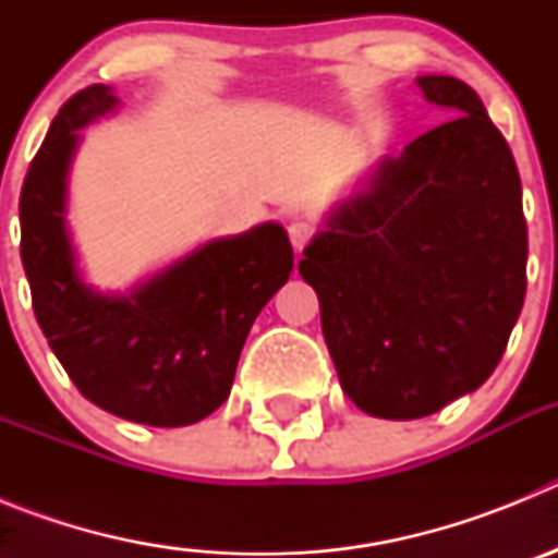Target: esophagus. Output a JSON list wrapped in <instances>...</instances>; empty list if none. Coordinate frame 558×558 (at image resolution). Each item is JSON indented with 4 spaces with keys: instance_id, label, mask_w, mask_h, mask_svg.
Instances as JSON below:
<instances>
[{
    "instance_id": "34e87169",
    "label": "esophagus",
    "mask_w": 558,
    "mask_h": 558,
    "mask_svg": "<svg viewBox=\"0 0 558 558\" xmlns=\"http://www.w3.org/2000/svg\"><path fill=\"white\" fill-rule=\"evenodd\" d=\"M288 234H290V243H293V248L302 251L304 245L313 240L315 229H313V223H304V220H293V223L288 226Z\"/></svg>"
}]
</instances>
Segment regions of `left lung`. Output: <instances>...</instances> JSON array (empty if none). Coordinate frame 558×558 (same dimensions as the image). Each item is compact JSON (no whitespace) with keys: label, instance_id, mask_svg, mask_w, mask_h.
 <instances>
[{"label":"left lung","instance_id":"1","mask_svg":"<svg viewBox=\"0 0 558 558\" xmlns=\"http://www.w3.org/2000/svg\"><path fill=\"white\" fill-rule=\"evenodd\" d=\"M452 113L329 215L299 274L318 293L340 388L422 418L481 388L525 302L529 229L509 142L458 77H416Z\"/></svg>","mask_w":558,"mask_h":558}]
</instances>
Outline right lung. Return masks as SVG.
<instances>
[{
  "mask_svg": "<svg viewBox=\"0 0 558 558\" xmlns=\"http://www.w3.org/2000/svg\"><path fill=\"white\" fill-rule=\"evenodd\" d=\"M95 83L69 97L24 175L22 265L49 349L77 391L113 416L195 425L229 399L248 329L288 282L293 248L279 223L220 236L125 295L77 274L66 231V175L77 131L117 106Z\"/></svg>",
  "mask_w": 558,
  "mask_h": 558,
  "instance_id": "obj_1",
  "label": "right lung"
}]
</instances>
